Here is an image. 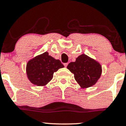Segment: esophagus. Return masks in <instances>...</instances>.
Instances as JSON below:
<instances>
[{"instance_id": "obj_1", "label": "esophagus", "mask_w": 126, "mask_h": 126, "mask_svg": "<svg viewBox=\"0 0 126 126\" xmlns=\"http://www.w3.org/2000/svg\"><path fill=\"white\" fill-rule=\"evenodd\" d=\"M67 64H68V63H64V66H65V67H67Z\"/></svg>"}]
</instances>
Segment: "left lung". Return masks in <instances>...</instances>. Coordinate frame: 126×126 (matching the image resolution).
<instances>
[{"label":"left lung","mask_w":126,"mask_h":126,"mask_svg":"<svg viewBox=\"0 0 126 126\" xmlns=\"http://www.w3.org/2000/svg\"><path fill=\"white\" fill-rule=\"evenodd\" d=\"M67 68L74 74L75 80L82 88L94 85L102 73L100 63L85 54L78 56L76 61L69 63Z\"/></svg>","instance_id":"1"}]
</instances>
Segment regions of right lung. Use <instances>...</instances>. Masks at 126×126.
<instances>
[{
	"label": "right lung",
	"instance_id": "1",
	"mask_svg": "<svg viewBox=\"0 0 126 126\" xmlns=\"http://www.w3.org/2000/svg\"><path fill=\"white\" fill-rule=\"evenodd\" d=\"M63 67L64 66L60 60L49 56L48 52L46 51L29 60L26 67V73L32 84L43 86L53 79L54 72Z\"/></svg>",
	"mask_w": 126,
	"mask_h": 126
}]
</instances>
